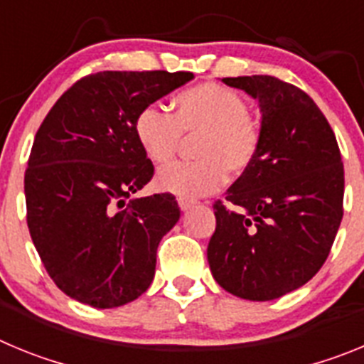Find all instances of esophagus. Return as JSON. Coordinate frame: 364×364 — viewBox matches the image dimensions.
I'll use <instances>...</instances> for the list:
<instances>
[{"label": "esophagus", "instance_id": "esophagus-1", "mask_svg": "<svg viewBox=\"0 0 364 364\" xmlns=\"http://www.w3.org/2000/svg\"><path fill=\"white\" fill-rule=\"evenodd\" d=\"M178 208L182 211H188L193 208V202L188 200V198H178Z\"/></svg>", "mask_w": 364, "mask_h": 364}]
</instances>
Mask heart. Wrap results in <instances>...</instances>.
Here are the masks:
<instances>
[{
	"label": "heart",
	"instance_id": "heart-1",
	"mask_svg": "<svg viewBox=\"0 0 364 364\" xmlns=\"http://www.w3.org/2000/svg\"><path fill=\"white\" fill-rule=\"evenodd\" d=\"M134 134L144 154L156 166L171 162L182 134H198L197 162L173 164L156 175V188L180 198L217 191L226 173L239 176L260 149V125L247 114L246 100L218 83H200L173 100V117L156 105L142 109Z\"/></svg>",
	"mask_w": 364,
	"mask_h": 364
}]
</instances>
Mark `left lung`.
<instances>
[{
	"label": "left lung",
	"instance_id": "left-lung-1",
	"mask_svg": "<svg viewBox=\"0 0 364 364\" xmlns=\"http://www.w3.org/2000/svg\"><path fill=\"white\" fill-rule=\"evenodd\" d=\"M259 102L260 149L215 202L208 262L215 281L247 301H273L324 264L341 218L345 169L336 134L304 91L273 76L224 78Z\"/></svg>",
	"mask_w": 364,
	"mask_h": 364
}]
</instances>
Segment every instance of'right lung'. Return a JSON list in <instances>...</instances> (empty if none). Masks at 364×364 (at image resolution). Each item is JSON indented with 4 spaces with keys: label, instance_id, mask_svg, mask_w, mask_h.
I'll return each mask as SVG.
<instances>
[{
    "label": "right lung",
    "instance_id": "obj_1",
    "mask_svg": "<svg viewBox=\"0 0 364 364\" xmlns=\"http://www.w3.org/2000/svg\"><path fill=\"white\" fill-rule=\"evenodd\" d=\"M193 73L104 70L63 92L32 144L27 224L45 269L70 299L117 308L153 282L156 247L180 218L173 195L133 197L154 167L138 146V112Z\"/></svg>",
    "mask_w": 364,
    "mask_h": 364
}]
</instances>
